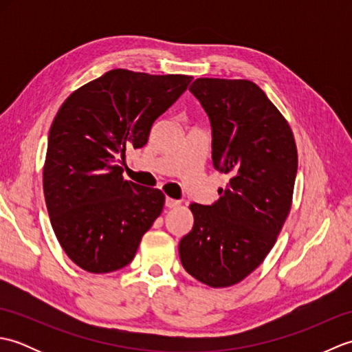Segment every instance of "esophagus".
I'll return each mask as SVG.
<instances>
[{"instance_id":"34e87169","label":"esophagus","mask_w":352,"mask_h":352,"mask_svg":"<svg viewBox=\"0 0 352 352\" xmlns=\"http://www.w3.org/2000/svg\"><path fill=\"white\" fill-rule=\"evenodd\" d=\"M180 204H182L180 201L174 199V198H166V199H164V206H166L168 208H175V207H178Z\"/></svg>"}]
</instances>
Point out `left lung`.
<instances>
[{
  "instance_id": "left-lung-1",
  "label": "left lung",
  "mask_w": 352,
  "mask_h": 352,
  "mask_svg": "<svg viewBox=\"0 0 352 352\" xmlns=\"http://www.w3.org/2000/svg\"><path fill=\"white\" fill-rule=\"evenodd\" d=\"M189 91L212 124L214 169L230 175L212 206L193 203L183 267L210 287L241 283L275 245L292 206L298 153L290 125L250 80L197 78Z\"/></svg>"
}]
</instances>
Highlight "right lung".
Segmentation results:
<instances>
[{
    "mask_svg": "<svg viewBox=\"0 0 352 352\" xmlns=\"http://www.w3.org/2000/svg\"><path fill=\"white\" fill-rule=\"evenodd\" d=\"M189 76L111 69L72 92L48 136L43 193L52 230L74 263L92 274L126 266L159 218L164 195L122 177L119 160L142 148Z\"/></svg>",
    "mask_w": 352,
    "mask_h": 352,
    "instance_id": "1",
    "label": "right lung"
}]
</instances>
